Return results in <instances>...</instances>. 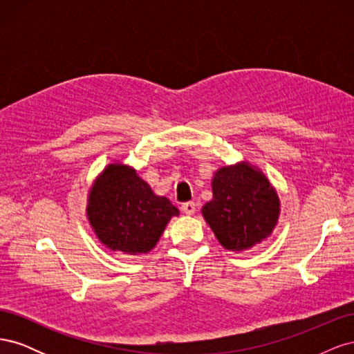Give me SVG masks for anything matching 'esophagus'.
Returning <instances> with one entry per match:
<instances>
[{
	"label": "esophagus",
	"instance_id": "34e87169",
	"mask_svg": "<svg viewBox=\"0 0 354 354\" xmlns=\"http://www.w3.org/2000/svg\"><path fill=\"white\" fill-rule=\"evenodd\" d=\"M181 211L187 214V216H192V214H195V211H196V203L195 202H185L183 205H181Z\"/></svg>",
	"mask_w": 354,
	"mask_h": 354
}]
</instances>
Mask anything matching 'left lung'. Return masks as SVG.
<instances>
[{
    "mask_svg": "<svg viewBox=\"0 0 354 354\" xmlns=\"http://www.w3.org/2000/svg\"><path fill=\"white\" fill-rule=\"evenodd\" d=\"M212 199L201 212L224 250H251L273 233L281 201L263 171L248 160L220 167L211 180Z\"/></svg>",
    "mask_w": 354,
    "mask_h": 354,
    "instance_id": "obj_1",
    "label": "left lung"
}]
</instances>
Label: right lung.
Masks as SVG:
<instances>
[{
  "instance_id": "obj_1",
  "label": "right lung",
  "mask_w": 354,
  "mask_h": 354,
  "mask_svg": "<svg viewBox=\"0 0 354 354\" xmlns=\"http://www.w3.org/2000/svg\"><path fill=\"white\" fill-rule=\"evenodd\" d=\"M87 218L97 239L111 251L151 252L168 221L180 211L159 196L137 171L121 160L104 167L87 196Z\"/></svg>"
}]
</instances>
